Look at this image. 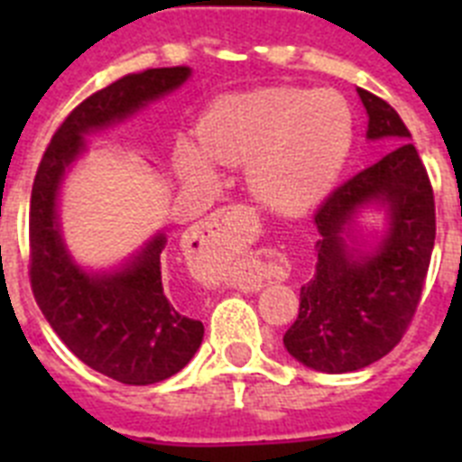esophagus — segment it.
Wrapping results in <instances>:
<instances>
[{"mask_svg":"<svg viewBox=\"0 0 462 462\" xmlns=\"http://www.w3.org/2000/svg\"><path fill=\"white\" fill-rule=\"evenodd\" d=\"M259 219L247 206H226L212 212L189 236V266L201 280L247 275L254 282L282 280L287 261L280 254H252Z\"/></svg>","mask_w":462,"mask_h":462,"instance_id":"esophagus-1","label":"esophagus"}]
</instances>
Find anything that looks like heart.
Wrapping results in <instances>:
<instances>
[{"instance_id": "1", "label": "heart", "mask_w": 462, "mask_h": 462, "mask_svg": "<svg viewBox=\"0 0 462 462\" xmlns=\"http://www.w3.org/2000/svg\"><path fill=\"white\" fill-rule=\"evenodd\" d=\"M354 145L352 106L336 89L259 88L224 94L180 143L175 162L194 185L215 182V164H245L261 201L280 212L314 206L333 187Z\"/></svg>"}]
</instances>
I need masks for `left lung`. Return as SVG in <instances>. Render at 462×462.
Segmentation results:
<instances>
[{"mask_svg": "<svg viewBox=\"0 0 462 462\" xmlns=\"http://www.w3.org/2000/svg\"><path fill=\"white\" fill-rule=\"evenodd\" d=\"M358 97L370 117L368 138H389L395 148L330 191L314 212L317 266L284 333L296 361L330 374L365 368L402 340L421 303L435 245V196L410 129L368 89L358 88ZM368 202L387 206L392 228L377 255L354 260L339 234Z\"/></svg>", "mask_w": 462, "mask_h": 462, "instance_id": "1", "label": "left lung"}]
</instances>
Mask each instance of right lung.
<instances>
[{
    "label": "right lung",
    "instance_id": "add662e5",
    "mask_svg": "<svg viewBox=\"0 0 462 462\" xmlns=\"http://www.w3.org/2000/svg\"><path fill=\"white\" fill-rule=\"evenodd\" d=\"M189 79V67L145 69L89 94L57 126L41 157L30 203V282L41 312L60 340L85 365L129 386H148L180 373L203 340V324L171 303L162 284L157 236L136 259L113 275H88L62 245L57 189L83 150V134L125 120Z\"/></svg>",
    "mask_w": 462,
    "mask_h": 462
}]
</instances>
